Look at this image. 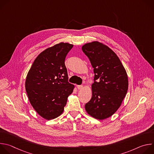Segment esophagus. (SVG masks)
Here are the masks:
<instances>
[{
  "instance_id": "34e87169",
  "label": "esophagus",
  "mask_w": 154,
  "mask_h": 154,
  "mask_svg": "<svg viewBox=\"0 0 154 154\" xmlns=\"http://www.w3.org/2000/svg\"><path fill=\"white\" fill-rule=\"evenodd\" d=\"M77 88L79 90H81L83 88V86L82 85H77Z\"/></svg>"
}]
</instances>
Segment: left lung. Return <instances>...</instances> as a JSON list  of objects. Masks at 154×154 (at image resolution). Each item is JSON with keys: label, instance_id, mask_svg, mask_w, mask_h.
Masks as SVG:
<instances>
[{"label": "left lung", "instance_id": "obj_1", "mask_svg": "<svg viewBox=\"0 0 154 154\" xmlns=\"http://www.w3.org/2000/svg\"><path fill=\"white\" fill-rule=\"evenodd\" d=\"M94 69L92 97L85 104L87 113L103 120L112 116L121 105L128 87L126 71L117 55L99 41L86 43L82 47Z\"/></svg>", "mask_w": 154, "mask_h": 154}]
</instances>
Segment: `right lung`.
Returning <instances> with one entry per match:
<instances>
[{
  "instance_id": "obj_1",
  "label": "right lung",
  "mask_w": 154,
  "mask_h": 154,
  "mask_svg": "<svg viewBox=\"0 0 154 154\" xmlns=\"http://www.w3.org/2000/svg\"><path fill=\"white\" fill-rule=\"evenodd\" d=\"M60 42L41 52L34 60L26 77L25 86L29 102L42 118L60 116L75 86L68 82L64 61L73 48Z\"/></svg>"
}]
</instances>
